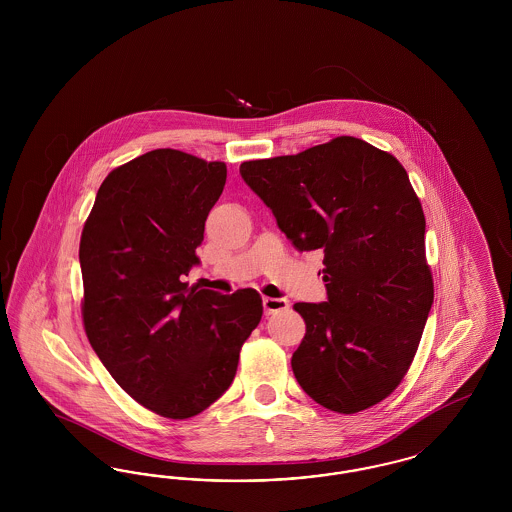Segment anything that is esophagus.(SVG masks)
<instances>
[{
	"instance_id": "esophagus-1",
	"label": "esophagus",
	"mask_w": 512,
	"mask_h": 512,
	"mask_svg": "<svg viewBox=\"0 0 512 512\" xmlns=\"http://www.w3.org/2000/svg\"><path fill=\"white\" fill-rule=\"evenodd\" d=\"M263 307H265V315H276V313H282L290 307V303L286 299H278V297H265L263 299Z\"/></svg>"
}]
</instances>
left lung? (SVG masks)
<instances>
[{
	"label": "left lung",
	"mask_w": 512,
	"mask_h": 512,
	"mask_svg": "<svg viewBox=\"0 0 512 512\" xmlns=\"http://www.w3.org/2000/svg\"><path fill=\"white\" fill-rule=\"evenodd\" d=\"M240 174L299 251H324L328 301L293 305L307 326L292 357L299 386L341 414L384 401L413 363L434 303L409 174L353 136L245 161Z\"/></svg>",
	"instance_id": "8db88e82"
}]
</instances>
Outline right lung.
<instances>
[{"label": "right lung", "instance_id": "add662e5", "mask_svg": "<svg viewBox=\"0 0 512 512\" xmlns=\"http://www.w3.org/2000/svg\"><path fill=\"white\" fill-rule=\"evenodd\" d=\"M224 182L222 161L153 149L107 174L82 228L86 336L122 390L165 418L195 416L230 388L263 317L255 290L186 282Z\"/></svg>", "mask_w": 512, "mask_h": 512}]
</instances>
